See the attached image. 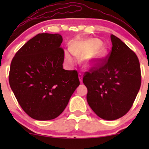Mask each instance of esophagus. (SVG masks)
Here are the masks:
<instances>
[{"label": "esophagus", "instance_id": "obj_1", "mask_svg": "<svg viewBox=\"0 0 149 149\" xmlns=\"http://www.w3.org/2000/svg\"><path fill=\"white\" fill-rule=\"evenodd\" d=\"M78 76H79L80 81L82 82V80H83V74H82L81 73H79V74H78Z\"/></svg>", "mask_w": 149, "mask_h": 149}]
</instances>
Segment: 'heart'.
<instances>
[{"label":"heart","mask_w":149,"mask_h":149,"mask_svg":"<svg viewBox=\"0 0 149 149\" xmlns=\"http://www.w3.org/2000/svg\"><path fill=\"white\" fill-rule=\"evenodd\" d=\"M100 41L97 39H87L83 40H76L71 43L70 51L65 52L64 57L69 64L73 62L72 54L76 57L84 56V62L88 66L97 64L103 58L106 49L100 45Z\"/></svg>","instance_id":"b5f03b06"}]
</instances>
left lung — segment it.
I'll return each instance as SVG.
<instances>
[{"label":"left lung","mask_w":149,"mask_h":149,"mask_svg":"<svg viewBox=\"0 0 149 149\" xmlns=\"http://www.w3.org/2000/svg\"><path fill=\"white\" fill-rule=\"evenodd\" d=\"M112 47L107 57L83 75L87 101L99 117L118 119L132 107L141 82L137 56L120 39L111 34Z\"/></svg>","instance_id":"1"}]
</instances>
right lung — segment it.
Masks as SVG:
<instances>
[{
  "mask_svg": "<svg viewBox=\"0 0 149 149\" xmlns=\"http://www.w3.org/2000/svg\"><path fill=\"white\" fill-rule=\"evenodd\" d=\"M62 40L59 33L38 34L11 61L10 88L24 111L33 119L58 117L80 85L78 71L63 69Z\"/></svg>",
  "mask_w": 149,
  "mask_h": 149,
  "instance_id": "add662e5",
  "label": "right lung"
}]
</instances>
